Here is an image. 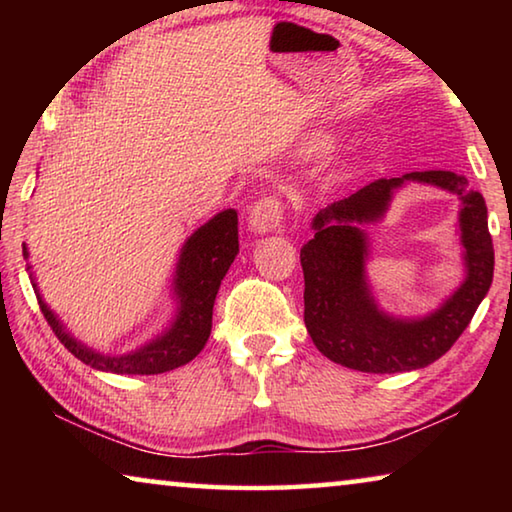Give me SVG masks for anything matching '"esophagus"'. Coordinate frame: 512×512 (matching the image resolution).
Instances as JSON below:
<instances>
[{
	"label": "esophagus",
	"instance_id": "34e87169",
	"mask_svg": "<svg viewBox=\"0 0 512 512\" xmlns=\"http://www.w3.org/2000/svg\"><path fill=\"white\" fill-rule=\"evenodd\" d=\"M284 219V205L280 198L275 196H264L253 205V210L248 212V228L257 232V235H264V232L280 230Z\"/></svg>",
	"mask_w": 512,
	"mask_h": 512
}]
</instances>
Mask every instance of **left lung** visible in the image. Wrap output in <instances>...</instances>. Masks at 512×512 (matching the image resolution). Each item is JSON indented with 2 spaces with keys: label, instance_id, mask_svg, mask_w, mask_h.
<instances>
[{
  "label": "left lung",
  "instance_id": "obj_1",
  "mask_svg": "<svg viewBox=\"0 0 512 512\" xmlns=\"http://www.w3.org/2000/svg\"><path fill=\"white\" fill-rule=\"evenodd\" d=\"M420 182L445 188L462 201L459 234L466 277L452 297L424 317L402 319L381 310L371 296L365 262L369 240L363 224L385 215L397 188ZM314 239L300 248L305 273V325L329 361L361 372H409L429 366L452 348L488 293L495 250L483 196L467 189L454 171H413L381 178L348 198L334 201L311 221Z\"/></svg>",
  "mask_w": 512,
  "mask_h": 512
}]
</instances>
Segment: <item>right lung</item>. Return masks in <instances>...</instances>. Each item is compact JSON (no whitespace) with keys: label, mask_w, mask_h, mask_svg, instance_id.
Returning <instances> with one entry per match:
<instances>
[{"label":"right lung","mask_w":512,"mask_h":512,"mask_svg":"<svg viewBox=\"0 0 512 512\" xmlns=\"http://www.w3.org/2000/svg\"><path fill=\"white\" fill-rule=\"evenodd\" d=\"M237 223L235 210H223L194 230L192 237H187L180 248L176 271H173L171 296L176 300V311H173L171 323L149 343L126 354H103L72 336L63 320L40 296L31 264H27V271L47 323L76 359L94 370L115 372V375H160L192 361L210 339L216 293L239 253ZM22 253L24 259H29L27 244H22Z\"/></svg>","instance_id":"add662e5"}]
</instances>
